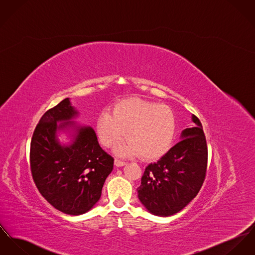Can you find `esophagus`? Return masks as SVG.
<instances>
[{
    "mask_svg": "<svg viewBox=\"0 0 255 255\" xmlns=\"http://www.w3.org/2000/svg\"><path fill=\"white\" fill-rule=\"evenodd\" d=\"M115 165H116L117 167H122V166L125 165V162L120 161V160H118V159H115Z\"/></svg>",
    "mask_w": 255,
    "mask_h": 255,
    "instance_id": "obj_1",
    "label": "esophagus"
}]
</instances>
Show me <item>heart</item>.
Returning <instances> with one entry per match:
<instances>
[{
    "label": "heart",
    "mask_w": 255,
    "mask_h": 255,
    "mask_svg": "<svg viewBox=\"0 0 255 255\" xmlns=\"http://www.w3.org/2000/svg\"><path fill=\"white\" fill-rule=\"evenodd\" d=\"M96 131L106 147L114 146L126 133L128 139L116 147L119 156L140 155L145 160H154L170 149L176 118L166 105L131 97L117 102L113 114L102 112L96 120Z\"/></svg>",
    "instance_id": "b5f03b06"
}]
</instances>
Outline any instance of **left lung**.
Instances as JSON below:
<instances>
[{
	"mask_svg": "<svg viewBox=\"0 0 255 255\" xmlns=\"http://www.w3.org/2000/svg\"><path fill=\"white\" fill-rule=\"evenodd\" d=\"M192 121L195 127L184 129L181 140L144 170L137 197L154 216H170L180 212L203 185L208 147L200 120L192 115Z\"/></svg>",
	"mask_w": 255,
	"mask_h": 255,
	"instance_id": "obj_1",
	"label": "left lung"
}]
</instances>
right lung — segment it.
<instances>
[{"mask_svg": "<svg viewBox=\"0 0 255 255\" xmlns=\"http://www.w3.org/2000/svg\"><path fill=\"white\" fill-rule=\"evenodd\" d=\"M79 114L70 98L48 110L39 119L30 149L31 172L39 193L71 216L95 206L114 169V158L102 149L93 128L74 121ZM61 131L69 134L70 143L58 140Z\"/></svg>", "mask_w": 255, "mask_h": 255, "instance_id": "1", "label": "right lung"}]
</instances>
